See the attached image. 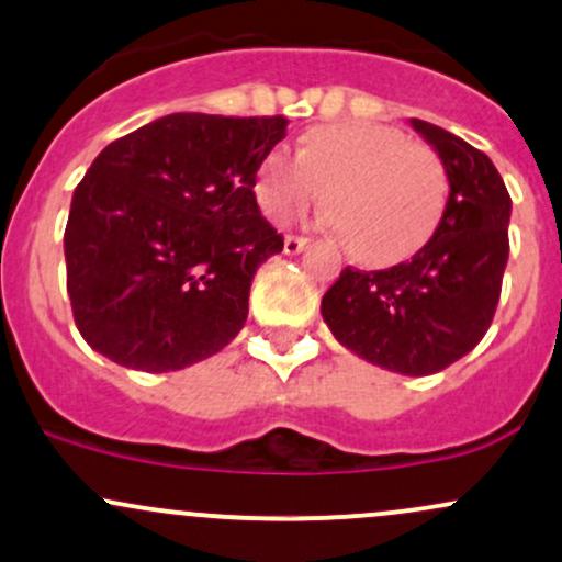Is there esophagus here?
<instances>
[{
	"mask_svg": "<svg viewBox=\"0 0 562 562\" xmlns=\"http://www.w3.org/2000/svg\"><path fill=\"white\" fill-rule=\"evenodd\" d=\"M310 245V239L306 237H295V234H288L285 237V252L288 256H295V252H301Z\"/></svg>",
	"mask_w": 562,
	"mask_h": 562,
	"instance_id": "obj_1",
	"label": "esophagus"
}]
</instances>
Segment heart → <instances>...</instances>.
Masks as SVG:
<instances>
[{"instance_id":"b5f03b06","label":"heart","mask_w":562,"mask_h":562,"mask_svg":"<svg viewBox=\"0 0 562 562\" xmlns=\"http://www.w3.org/2000/svg\"><path fill=\"white\" fill-rule=\"evenodd\" d=\"M328 194V221L357 261L386 267L435 234L448 181L440 159L403 131L344 122L314 131L299 154L282 146L261 159L256 200L269 218L306 211Z\"/></svg>"}]
</instances>
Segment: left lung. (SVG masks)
Returning a JSON list of instances; mask_svg holds the SVG:
<instances>
[{"label": "left lung", "mask_w": 562, "mask_h": 562, "mask_svg": "<svg viewBox=\"0 0 562 562\" xmlns=\"http://www.w3.org/2000/svg\"><path fill=\"white\" fill-rule=\"evenodd\" d=\"M413 131L442 159L448 202L435 234L392 269L347 267L323 295L338 344L403 375H429L461 360L491 328L509 258L512 200L488 154L424 120Z\"/></svg>", "instance_id": "left-lung-1"}]
</instances>
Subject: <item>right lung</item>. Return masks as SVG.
I'll use <instances>...</instances> for the list:
<instances>
[{"label":"right lung","mask_w":562,"mask_h":562,"mask_svg":"<svg viewBox=\"0 0 562 562\" xmlns=\"http://www.w3.org/2000/svg\"><path fill=\"white\" fill-rule=\"evenodd\" d=\"M285 131V116L187 111L98 154L64 234L74 323L98 355L181 371L243 330L252 277L282 250L252 187Z\"/></svg>","instance_id":"1"}]
</instances>
